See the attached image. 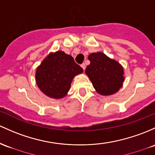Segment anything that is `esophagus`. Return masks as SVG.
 Here are the masks:
<instances>
[{"mask_svg": "<svg viewBox=\"0 0 155 155\" xmlns=\"http://www.w3.org/2000/svg\"><path fill=\"white\" fill-rule=\"evenodd\" d=\"M81 67L82 68L83 70H84H84H85V68H86V65H85V64H84V63H82V64H81Z\"/></svg>", "mask_w": 155, "mask_h": 155, "instance_id": "esophagus-1", "label": "esophagus"}]
</instances>
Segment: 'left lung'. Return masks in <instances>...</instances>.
<instances>
[{
    "label": "left lung",
    "mask_w": 155,
    "mask_h": 155,
    "mask_svg": "<svg viewBox=\"0 0 155 155\" xmlns=\"http://www.w3.org/2000/svg\"><path fill=\"white\" fill-rule=\"evenodd\" d=\"M88 59L91 64L87 66L85 74L97 93L102 96L116 93L124 81L121 64L101 52L91 54Z\"/></svg>",
    "instance_id": "obj_1"
}]
</instances>
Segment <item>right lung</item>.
<instances>
[{
	"label": "right lung",
	"instance_id": "right-lung-1",
	"mask_svg": "<svg viewBox=\"0 0 155 155\" xmlns=\"http://www.w3.org/2000/svg\"><path fill=\"white\" fill-rule=\"evenodd\" d=\"M82 72L71 55L58 51L43 59L37 68L35 79L44 94L52 98H62L69 91L74 76Z\"/></svg>",
	"mask_w": 155,
	"mask_h": 155
}]
</instances>
